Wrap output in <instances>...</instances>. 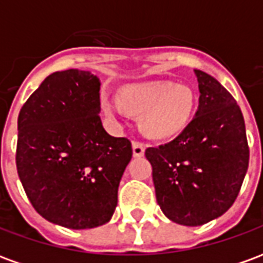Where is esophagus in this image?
<instances>
[{"mask_svg": "<svg viewBox=\"0 0 263 263\" xmlns=\"http://www.w3.org/2000/svg\"><path fill=\"white\" fill-rule=\"evenodd\" d=\"M132 154L135 158H141L145 154V145L142 142H138V141H134L132 142Z\"/></svg>", "mask_w": 263, "mask_h": 263, "instance_id": "1", "label": "esophagus"}]
</instances>
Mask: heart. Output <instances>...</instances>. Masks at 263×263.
I'll return each instance as SVG.
<instances>
[{"label": "heart", "mask_w": 263, "mask_h": 263, "mask_svg": "<svg viewBox=\"0 0 263 263\" xmlns=\"http://www.w3.org/2000/svg\"><path fill=\"white\" fill-rule=\"evenodd\" d=\"M120 98L121 103L114 98H103L105 115L112 120L121 117L122 105L132 112H142L139 125L151 138H166L182 131L194 109L192 88L166 80L126 84L120 90Z\"/></svg>", "instance_id": "b5f03b06"}]
</instances>
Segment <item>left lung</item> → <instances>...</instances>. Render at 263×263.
<instances>
[{"label":"left lung","mask_w":263,"mask_h":263,"mask_svg":"<svg viewBox=\"0 0 263 263\" xmlns=\"http://www.w3.org/2000/svg\"><path fill=\"white\" fill-rule=\"evenodd\" d=\"M194 74L200 91L194 118L173 141L145 151L163 214L187 227L203 226L231 207L249 162L237 101L213 76Z\"/></svg>","instance_id":"left-lung-1"}]
</instances>
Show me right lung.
Wrapping results in <instances>:
<instances>
[{"label": "right lung", "mask_w": 263, "mask_h": 263, "mask_svg": "<svg viewBox=\"0 0 263 263\" xmlns=\"http://www.w3.org/2000/svg\"><path fill=\"white\" fill-rule=\"evenodd\" d=\"M100 86L84 70L52 73L18 117L16 169L26 196L43 218L71 230L111 220L132 158L129 139L101 124Z\"/></svg>", "instance_id": "right-lung-1"}]
</instances>
